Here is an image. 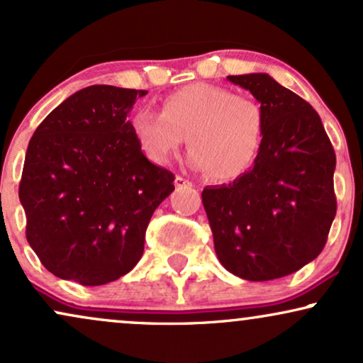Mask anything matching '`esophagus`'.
<instances>
[{"label":"esophagus","instance_id":"1","mask_svg":"<svg viewBox=\"0 0 363 363\" xmlns=\"http://www.w3.org/2000/svg\"><path fill=\"white\" fill-rule=\"evenodd\" d=\"M174 186H177V189H191V186H194V183L178 174V177L174 178Z\"/></svg>","mask_w":363,"mask_h":363}]
</instances>
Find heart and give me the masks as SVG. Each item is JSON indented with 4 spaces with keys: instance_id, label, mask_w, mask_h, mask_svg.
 Returning a JSON list of instances; mask_svg holds the SVG:
<instances>
[{
    "instance_id": "obj_1",
    "label": "heart",
    "mask_w": 363,
    "mask_h": 363,
    "mask_svg": "<svg viewBox=\"0 0 363 363\" xmlns=\"http://www.w3.org/2000/svg\"><path fill=\"white\" fill-rule=\"evenodd\" d=\"M131 131L151 161L168 163L189 143V163L216 182H230L250 168L264 134V111L256 99L230 89L195 82L161 99L160 114L140 111Z\"/></svg>"
}]
</instances>
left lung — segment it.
<instances>
[{"label":"left lung","instance_id":"left-lung-1","mask_svg":"<svg viewBox=\"0 0 363 363\" xmlns=\"http://www.w3.org/2000/svg\"><path fill=\"white\" fill-rule=\"evenodd\" d=\"M264 111L254 167L229 185L205 186L218 261L247 281L293 274L318 257L337 213V164L318 113L267 74L229 75Z\"/></svg>","mask_w":363,"mask_h":363}]
</instances>
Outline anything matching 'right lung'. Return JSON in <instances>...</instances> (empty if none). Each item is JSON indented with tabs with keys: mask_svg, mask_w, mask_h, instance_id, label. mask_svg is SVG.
<instances>
[{
	"mask_svg": "<svg viewBox=\"0 0 363 363\" xmlns=\"http://www.w3.org/2000/svg\"><path fill=\"white\" fill-rule=\"evenodd\" d=\"M147 91L91 86L55 107L26 150V240L60 279L101 286L136 266L174 174L143 155L126 119Z\"/></svg>",
	"mask_w": 363,
	"mask_h": 363,
	"instance_id": "right-lung-1",
	"label": "right lung"
}]
</instances>
